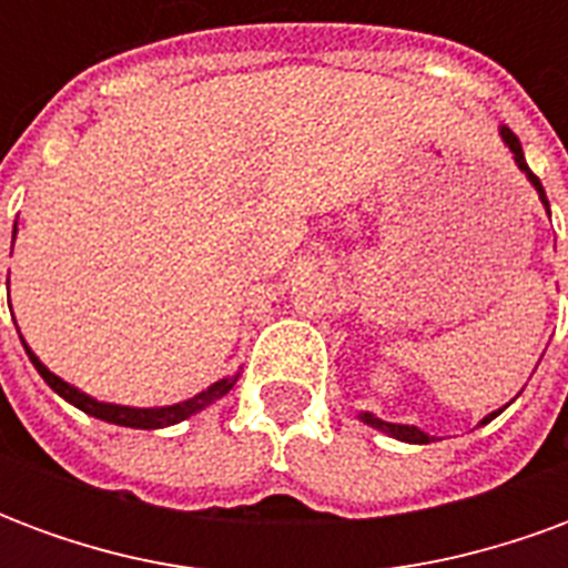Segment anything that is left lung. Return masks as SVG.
<instances>
[{
    "mask_svg": "<svg viewBox=\"0 0 568 568\" xmlns=\"http://www.w3.org/2000/svg\"><path fill=\"white\" fill-rule=\"evenodd\" d=\"M499 133H501V142H505V145L511 149L514 163H517V166H520V173H524L526 179L532 182V187H536V191H538V200H541V203H545V210H548L550 203H548V197H545V187H541V182H538V175L532 173L529 166H526V158H524V149H520V140H517V136H514V133L508 128H499ZM548 215H550V210H548ZM499 414H501V407H499V410H493L489 417L480 419V426H484V423H489V419H493V417H499ZM358 419H362V423H368L371 428H381V432H386L389 438L407 440V444H428V435H426V432H423V428H417V426L386 423V419L374 417V414H362V417H358Z\"/></svg>",
    "mask_w": 568,
    "mask_h": 568,
    "instance_id": "obj_1",
    "label": "left lung"
}]
</instances>
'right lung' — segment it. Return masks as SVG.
<instances>
[{
	"label": "right lung",
	"instance_id": "add662e5",
	"mask_svg": "<svg viewBox=\"0 0 568 568\" xmlns=\"http://www.w3.org/2000/svg\"><path fill=\"white\" fill-rule=\"evenodd\" d=\"M14 234H18V224H14ZM27 349V356L30 362L36 365V371L42 374L44 383L54 389L60 398H67L69 405H75L79 410H84L88 417H97V419H105V423H115V426H130V428H166V426H175V423H182L187 419L191 414H197L203 407H210L212 402H219L222 395H227L234 389L236 377H240V371H236L234 377H224V381L212 383L210 389H203L197 393L194 398H187V402H179V405H170V407H124V405H109V402H97L91 398L88 393H81L75 386H69L67 381H60L57 374L44 368L39 356L32 353L30 346L23 344Z\"/></svg>",
	"mask_w": 568,
	"mask_h": 568
}]
</instances>
